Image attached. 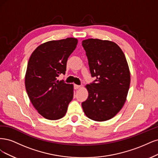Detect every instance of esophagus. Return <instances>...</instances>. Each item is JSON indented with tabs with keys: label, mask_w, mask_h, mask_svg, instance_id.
<instances>
[{
	"label": "esophagus",
	"mask_w": 158,
	"mask_h": 158,
	"mask_svg": "<svg viewBox=\"0 0 158 158\" xmlns=\"http://www.w3.org/2000/svg\"><path fill=\"white\" fill-rule=\"evenodd\" d=\"M81 87V86L80 85H74V88L75 89H80Z\"/></svg>",
	"instance_id": "esophagus-1"
}]
</instances>
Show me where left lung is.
<instances>
[{"mask_svg": "<svg viewBox=\"0 0 158 158\" xmlns=\"http://www.w3.org/2000/svg\"><path fill=\"white\" fill-rule=\"evenodd\" d=\"M82 45L92 77L96 82L86 85L88 98L82 103L86 116L96 121L109 120L123 108L130 86L131 73L122 50L108 40L88 39Z\"/></svg>", "mask_w": 158, "mask_h": 158, "instance_id": "left-lung-1", "label": "left lung"}]
</instances>
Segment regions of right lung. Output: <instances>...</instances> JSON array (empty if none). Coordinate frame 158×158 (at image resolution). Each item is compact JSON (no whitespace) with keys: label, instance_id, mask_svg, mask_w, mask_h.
Listing matches in <instances>:
<instances>
[{"label":"right lung","instance_id":"1","mask_svg":"<svg viewBox=\"0 0 158 158\" xmlns=\"http://www.w3.org/2000/svg\"><path fill=\"white\" fill-rule=\"evenodd\" d=\"M78 43L75 38L44 43L28 61L25 85L30 101L45 119L57 120L65 115L73 99V85L57 80L65 74L67 61Z\"/></svg>","mask_w":158,"mask_h":158}]
</instances>
